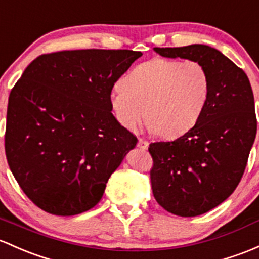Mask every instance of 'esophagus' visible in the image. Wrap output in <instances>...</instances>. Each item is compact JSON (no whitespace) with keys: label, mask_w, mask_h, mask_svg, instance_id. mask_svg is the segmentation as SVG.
I'll use <instances>...</instances> for the list:
<instances>
[{"label":"esophagus","mask_w":259,"mask_h":259,"mask_svg":"<svg viewBox=\"0 0 259 259\" xmlns=\"http://www.w3.org/2000/svg\"><path fill=\"white\" fill-rule=\"evenodd\" d=\"M137 147L138 148H141V149H143V151H146V149H148V147H149V143H148V141H146V140H141L138 141V143H137Z\"/></svg>","instance_id":"obj_1"}]
</instances>
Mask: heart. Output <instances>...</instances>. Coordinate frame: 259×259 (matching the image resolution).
I'll return each instance as SVG.
<instances>
[{"label":"heart","mask_w":259,"mask_h":259,"mask_svg":"<svg viewBox=\"0 0 259 259\" xmlns=\"http://www.w3.org/2000/svg\"><path fill=\"white\" fill-rule=\"evenodd\" d=\"M110 95V105L123 128L135 131L146 115L147 127L166 138L193 128L210 93L207 70L196 60L153 58L138 64Z\"/></svg>","instance_id":"heart-1"}]
</instances>
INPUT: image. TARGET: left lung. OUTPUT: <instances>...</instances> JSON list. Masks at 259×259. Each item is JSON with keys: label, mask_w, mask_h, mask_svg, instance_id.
<instances>
[{"label": "left lung", "mask_w": 259, "mask_h": 259, "mask_svg": "<svg viewBox=\"0 0 259 259\" xmlns=\"http://www.w3.org/2000/svg\"><path fill=\"white\" fill-rule=\"evenodd\" d=\"M154 51L196 60L210 77L206 106L195 126L148 148L157 202L168 212L193 218L219 206L241 182L257 133L254 97L246 73L218 49L191 44Z\"/></svg>", "instance_id": "8db88e82"}]
</instances>
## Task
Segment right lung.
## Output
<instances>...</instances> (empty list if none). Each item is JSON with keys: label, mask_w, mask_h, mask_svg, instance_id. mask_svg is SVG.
<instances>
[{"label": "right lung", "mask_w": 259, "mask_h": 259, "mask_svg": "<svg viewBox=\"0 0 259 259\" xmlns=\"http://www.w3.org/2000/svg\"><path fill=\"white\" fill-rule=\"evenodd\" d=\"M141 52L81 49L39 55L8 97L5 151L13 177L46 212L93 208L137 144L112 115L113 85Z\"/></svg>", "instance_id": "1"}]
</instances>
